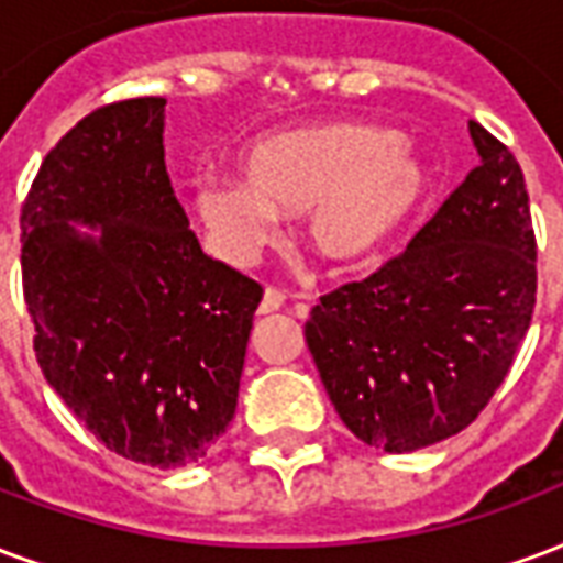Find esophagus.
<instances>
[{"label":"esophagus","mask_w":563,"mask_h":563,"mask_svg":"<svg viewBox=\"0 0 563 563\" xmlns=\"http://www.w3.org/2000/svg\"><path fill=\"white\" fill-rule=\"evenodd\" d=\"M283 301H286V298H283V292H277V289H265V292H262L260 307H256V313L260 316L277 313V310L283 307Z\"/></svg>","instance_id":"1"}]
</instances>
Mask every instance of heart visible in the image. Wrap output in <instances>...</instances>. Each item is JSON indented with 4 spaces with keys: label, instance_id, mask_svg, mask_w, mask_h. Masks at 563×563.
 Wrapping results in <instances>:
<instances>
[{
    "label": "heart",
    "instance_id": "heart-1",
    "mask_svg": "<svg viewBox=\"0 0 563 563\" xmlns=\"http://www.w3.org/2000/svg\"><path fill=\"white\" fill-rule=\"evenodd\" d=\"M241 175L197 176L190 208L223 260L247 265L301 211V235L334 271L373 265L418 218L432 190L409 136L369 122H316L262 136L241 152Z\"/></svg>",
    "mask_w": 563,
    "mask_h": 563
}]
</instances>
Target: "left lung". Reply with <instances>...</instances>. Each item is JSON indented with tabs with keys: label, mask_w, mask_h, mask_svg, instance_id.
I'll return each mask as SVG.
<instances>
[{
	"label": "left lung",
	"mask_w": 563,
	"mask_h": 563,
	"mask_svg": "<svg viewBox=\"0 0 563 563\" xmlns=\"http://www.w3.org/2000/svg\"><path fill=\"white\" fill-rule=\"evenodd\" d=\"M481 164L409 250L324 295L303 324L336 415L385 453L465 430L514 364L537 295V244L522 169L468 122Z\"/></svg>",
	"instance_id": "8db88e82"
}]
</instances>
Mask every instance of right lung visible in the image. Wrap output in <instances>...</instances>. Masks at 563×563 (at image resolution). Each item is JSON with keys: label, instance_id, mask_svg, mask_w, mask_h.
<instances>
[{"label": "right lung", "instance_id": "add662e5", "mask_svg": "<svg viewBox=\"0 0 563 563\" xmlns=\"http://www.w3.org/2000/svg\"><path fill=\"white\" fill-rule=\"evenodd\" d=\"M164 98L89 112L23 206V295L47 385L152 468L227 432L262 286L202 253L164 164Z\"/></svg>", "mask_w": 563, "mask_h": 563}]
</instances>
